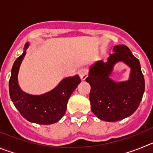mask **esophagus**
Segmentation results:
<instances>
[{
    "instance_id": "esophagus-1",
    "label": "esophagus",
    "mask_w": 153,
    "mask_h": 153,
    "mask_svg": "<svg viewBox=\"0 0 153 153\" xmlns=\"http://www.w3.org/2000/svg\"><path fill=\"white\" fill-rule=\"evenodd\" d=\"M78 74H79V77L81 79H85L87 76V74H88V70L86 68H81L80 70H79L78 71Z\"/></svg>"
}]
</instances>
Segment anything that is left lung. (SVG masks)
Returning <instances> with one entry per match:
<instances>
[{"label": "left lung", "mask_w": 153, "mask_h": 153, "mask_svg": "<svg viewBox=\"0 0 153 153\" xmlns=\"http://www.w3.org/2000/svg\"><path fill=\"white\" fill-rule=\"evenodd\" d=\"M123 62L131 68L129 79L117 82L110 78L114 66ZM91 110L100 120L116 122L129 117L140 106L145 91V80L139 60L126 45L113 47L107 61L96 62L90 67Z\"/></svg>", "instance_id": "left-lung-1"}]
</instances>
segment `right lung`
Returning <instances> with one entry per match:
<instances>
[{
	"instance_id": "obj_1",
	"label": "right lung",
	"mask_w": 153,
	"mask_h": 153,
	"mask_svg": "<svg viewBox=\"0 0 153 153\" xmlns=\"http://www.w3.org/2000/svg\"><path fill=\"white\" fill-rule=\"evenodd\" d=\"M29 45V43L25 44L24 52L12 67L9 80L10 99L21 116L29 122L41 125L55 123L64 116L69 98L81 79L78 75L66 77L55 88L41 95L24 92L18 84V72Z\"/></svg>"
}]
</instances>
